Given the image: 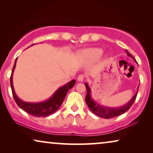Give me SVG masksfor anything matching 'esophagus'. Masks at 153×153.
Returning <instances> with one entry per match:
<instances>
[{"label":"esophagus","mask_w":153,"mask_h":153,"mask_svg":"<svg viewBox=\"0 0 153 153\" xmlns=\"http://www.w3.org/2000/svg\"><path fill=\"white\" fill-rule=\"evenodd\" d=\"M83 79H84V76H83V75H79V76L77 77V81H80V82H82Z\"/></svg>","instance_id":"obj_1"}]
</instances>
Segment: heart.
Here are the masks:
<instances>
[{
    "label": "heart",
    "instance_id": "1",
    "mask_svg": "<svg viewBox=\"0 0 153 153\" xmlns=\"http://www.w3.org/2000/svg\"><path fill=\"white\" fill-rule=\"evenodd\" d=\"M103 54V50L100 48H91L83 51V56L89 60H97Z\"/></svg>",
    "mask_w": 153,
    "mask_h": 153
}]
</instances>
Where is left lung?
I'll return each instance as SVG.
<instances>
[{"label": "left lung", "mask_w": 153, "mask_h": 153, "mask_svg": "<svg viewBox=\"0 0 153 153\" xmlns=\"http://www.w3.org/2000/svg\"><path fill=\"white\" fill-rule=\"evenodd\" d=\"M125 51H126L127 56H129V57L132 58L134 61H136L134 56L131 55L127 50H125ZM85 85L87 90V95L86 97H85V102H86L88 106L91 111L93 112L94 114L96 115V116L105 119L112 118H114V117L120 116V115H122L124 114V113L127 111L129 109V108L132 106L133 103L135 101L139 87V85L137 88V91L134 94V95L133 96L132 98H131L127 103L121 106H118V107H109V106L101 105V104L96 102L91 96V89L89 86L88 83H85Z\"/></svg>", "instance_id": "obj_1"}]
</instances>
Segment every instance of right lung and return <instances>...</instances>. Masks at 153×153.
Segmentation results:
<instances>
[{
  "mask_svg": "<svg viewBox=\"0 0 153 153\" xmlns=\"http://www.w3.org/2000/svg\"><path fill=\"white\" fill-rule=\"evenodd\" d=\"M33 45H35V44H33ZM16 60H17V58L14 62L12 74L10 76V85H11L12 95H13L14 101H15L16 104L24 111L35 117L49 116L50 115L54 114L61 106L67 93H68L69 90H70L74 86L76 81L72 80L62 86L58 88L49 99L46 100L45 101L39 102H24L16 95L13 85V72L16 68Z\"/></svg>",
  "mask_w": 153,
  "mask_h": 153,
  "instance_id": "1",
  "label": "right lung"
}]
</instances>
